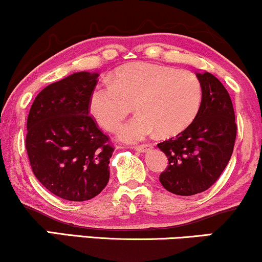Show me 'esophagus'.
Listing matches in <instances>:
<instances>
[{
    "instance_id": "obj_1",
    "label": "esophagus",
    "mask_w": 262,
    "mask_h": 262,
    "mask_svg": "<svg viewBox=\"0 0 262 262\" xmlns=\"http://www.w3.org/2000/svg\"><path fill=\"white\" fill-rule=\"evenodd\" d=\"M151 147H152V146L147 144V145H138V146H135L134 149L137 150V151H139V152H145V151H147L149 149H151Z\"/></svg>"
}]
</instances>
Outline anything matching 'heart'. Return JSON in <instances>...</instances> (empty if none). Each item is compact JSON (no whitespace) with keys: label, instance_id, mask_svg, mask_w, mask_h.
I'll return each instance as SVG.
<instances>
[{"label":"heart","instance_id":"b5f03b06","mask_svg":"<svg viewBox=\"0 0 262 262\" xmlns=\"http://www.w3.org/2000/svg\"><path fill=\"white\" fill-rule=\"evenodd\" d=\"M203 101L199 78L185 69L138 62L116 69L110 85L97 86L89 97V112L103 129L116 132L135 105L139 115L119 130L135 143L159 133L171 137L194 121Z\"/></svg>","mask_w":262,"mask_h":262}]
</instances>
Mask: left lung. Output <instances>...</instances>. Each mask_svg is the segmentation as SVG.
Segmentation results:
<instances>
[{
  "instance_id": "obj_1",
  "label": "left lung",
  "mask_w": 262,
  "mask_h": 262,
  "mask_svg": "<svg viewBox=\"0 0 262 262\" xmlns=\"http://www.w3.org/2000/svg\"><path fill=\"white\" fill-rule=\"evenodd\" d=\"M203 101L194 121L176 138L157 144L168 166L160 176L166 190L189 196L207 190L231 160L237 124L228 91L209 72L196 73Z\"/></svg>"
}]
</instances>
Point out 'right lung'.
Wrapping results in <instances>:
<instances>
[{
	"mask_svg": "<svg viewBox=\"0 0 262 262\" xmlns=\"http://www.w3.org/2000/svg\"><path fill=\"white\" fill-rule=\"evenodd\" d=\"M97 73L78 72L41 90L27 121L31 169L52 194L69 201L93 199L110 179L113 147L89 116Z\"/></svg>",
	"mask_w": 262,
	"mask_h": 262,
	"instance_id": "1",
	"label": "right lung"
}]
</instances>
